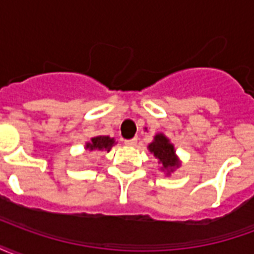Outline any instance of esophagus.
Here are the masks:
<instances>
[{"mask_svg": "<svg viewBox=\"0 0 254 254\" xmlns=\"http://www.w3.org/2000/svg\"><path fill=\"white\" fill-rule=\"evenodd\" d=\"M125 144L129 147H134L137 144V138H132V140H125Z\"/></svg>", "mask_w": 254, "mask_h": 254, "instance_id": "34e87169", "label": "esophagus"}]
</instances>
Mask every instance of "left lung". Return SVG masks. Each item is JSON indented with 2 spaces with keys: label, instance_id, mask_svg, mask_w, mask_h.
I'll use <instances>...</instances> for the list:
<instances>
[{
  "label": "left lung",
  "instance_id": "obj_1",
  "mask_svg": "<svg viewBox=\"0 0 254 254\" xmlns=\"http://www.w3.org/2000/svg\"><path fill=\"white\" fill-rule=\"evenodd\" d=\"M147 148L158 159L160 170L165 171L166 176H170L181 166V159L177 156L174 144L163 133H156L152 143H149Z\"/></svg>",
  "mask_w": 254,
  "mask_h": 254
}]
</instances>
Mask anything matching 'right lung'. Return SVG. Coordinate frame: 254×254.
Masks as SVG:
<instances>
[{"mask_svg": "<svg viewBox=\"0 0 254 254\" xmlns=\"http://www.w3.org/2000/svg\"><path fill=\"white\" fill-rule=\"evenodd\" d=\"M116 144V140L110 136H95L91 138V141L85 143V151H110L113 145Z\"/></svg>", "mask_w": 254, "mask_h": 254, "instance_id": "1", "label": "right lung"}]
</instances>
